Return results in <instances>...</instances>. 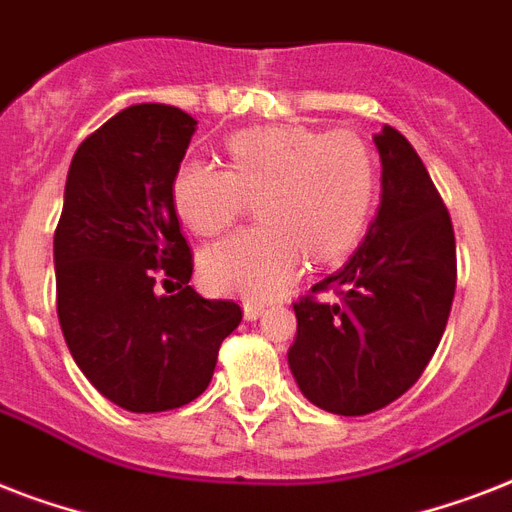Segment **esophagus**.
<instances>
[{"instance_id": "obj_1", "label": "esophagus", "mask_w": 512, "mask_h": 512, "mask_svg": "<svg viewBox=\"0 0 512 512\" xmlns=\"http://www.w3.org/2000/svg\"><path fill=\"white\" fill-rule=\"evenodd\" d=\"M265 311V305H257V303H244V319L247 321H255L260 319Z\"/></svg>"}]
</instances>
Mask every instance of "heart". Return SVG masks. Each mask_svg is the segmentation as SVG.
Wrapping results in <instances>:
<instances>
[{"mask_svg": "<svg viewBox=\"0 0 512 512\" xmlns=\"http://www.w3.org/2000/svg\"><path fill=\"white\" fill-rule=\"evenodd\" d=\"M225 151L228 170L191 159L172 180L175 212L201 236L225 231L257 199L263 225L233 233L201 255V276L215 292L271 300L297 279L305 257L332 265L364 236L377 170L358 135L273 124L233 135Z\"/></svg>", "mask_w": 512, "mask_h": 512, "instance_id": "obj_1", "label": "heart"}]
</instances>
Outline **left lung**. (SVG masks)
<instances>
[{
    "label": "left lung",
    "instance_id": "1",
    "mask_svg": "<svg viewBox=\"0 0 512 512\" xmlns=\"http://www.w3.org/2000/svg\"><path fill=\"white\" fill-rule=\"evenodd\" d=\"M382 196L366 239L340 271L295 303L289 369L311 404L342 417L377 412L420 380L457 287L449 209L412 143L374 135ZM332 291L337 301H319Z\"/></svg>",
    "mask_w": 512,
    "mask_h": 512
}]
</instances>
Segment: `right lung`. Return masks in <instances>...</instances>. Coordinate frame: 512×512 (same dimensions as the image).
Listing matches in <instances>:
<instances>
[{
	"mask_svg": "<svg viewBox=\"0 0 512 512\" xmlns=\"http://www.w3.org/2000/svg\"><path fill=\"white\" fill-rule=\"evenodd\" d=\"M193 130L180 108L140 103L84 138L68 167L55 228L58 321L84 377L127 412L199 398L241 321L239 305L188 284L193 255L172 180Z\"/></svg>",
	"mask_w": 512,
	"mask_h": 512,
	"instance_id": "add662e5",
	"label": "right lung"
}]
</instances>
